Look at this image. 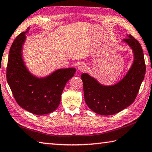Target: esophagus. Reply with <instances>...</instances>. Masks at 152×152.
Segmentation results:
<instances>
[{
  "label": "esophagus",
  "mask_w": 152,
  "mask_h": 152,
  "mask_svg": "<svg viewBox=\"0 0 152 152\" xmlns=\"http://www.w3.org/2000/svg\"><path fill=\"white\" fill-rule=\"evenodd\" d=\"M86 69V66L85 64H81L80 66L78 67V70L80 72H85Z\"/></svg>",
  "instance_id": "esophagus-1"
}]
</instances>
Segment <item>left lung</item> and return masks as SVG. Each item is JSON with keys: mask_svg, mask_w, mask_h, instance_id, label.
Listing matches in <instances>:
<instances>
[{"mask_svg": "<svg viewBox=\"0 0 152 152\" xmlns=\"http://www.w3.org/2000/svg\"><path fill=\"white\" fill-rule=\"evenodd\" d=\"M124 41L134 53L133 64L124 78L114 85L104 86L88 74L81 75L85 102L98 114L113 115L129 107L136 99L145 77L146 67L140 43L131 34Z\"/></svg>", "mask_w": 152, "mask_h": 152, "instance_id": "1", "label": "left lung"}]
</instances>
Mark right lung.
<instances>
[{
  "label": "right lung",
  "instance_id": "obj_1",
  "mask_svg": "<svg viewBox=\"0 0 152 152\" xmlns=\"http://www.w3.org/2000/svg\"><path fill=\"white\" fill-rule=\"evenodd\" d=\"M28 31L19 34L10 48L7 67V83L20 107L37 115L49 114L59 106L65 86L74 76L76 69H59L40 78L31 74L21 55Z\"/></svg>",
  "mask_w": 152,
  "mask_h": 152
}]
</instances>
